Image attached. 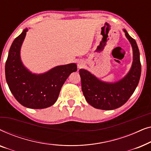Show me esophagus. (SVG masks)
I'll list each match as a JSON object with an SVG mask.
<instances>
[{"mask_svg": "<svg viewBox=\"0 0 151 151\" xmlns=\"http://www.w3.org/2000/svg\"><path fill=\"white\" fill-rule=\"evenodd\" d=\"M83 66H84V65H83V63H80L78 64V68L83 67Z\"/></svg>", "mask_w": 151, "mask_h": 151, "instance_id": "obj_1", "label": "esophagus"}]
</instances>
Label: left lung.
Listing matches in <instances>:
<instances>
[{
  "instance_id": "1",
  "label": "left lung",
  "mask_w": 151,
  "mask_h": 151,
  "mask_svg": "<svg viewBox=\"0 0 151 151\" xmlns=\"http://www.w3.org/2000/svg\"><path fill=\"white\" fill-rule=\"evenodd\" d=\"M133 48V64L127 75L114 83L103 82L85 69L79 70L82 91L86 102L94 108L113 110L124 104L135 91L141 76L139 51L136 41L124 29Z\"/></svg>"
}]
</instances>
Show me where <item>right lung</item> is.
Masks as SVG:
<instances>
[{"label":"right lung","instance_id":"add662e5","mask_svg":"<svg viewBox=\"0 0 151 151\" xmlns=\"http://www.w3.org/2000/svg\"><path fill=\"white\" fill-rule=\"evenodd\" d=\"M28 29L15 38L5 63V77L11 92L22 106L45 109L56 102L60 91L72 72L77 71L75 63L57 66L42 74H34L24 67L20 59V48Z\"/></svg>","mask_w":151,"mask_h":151}]
</instances>
